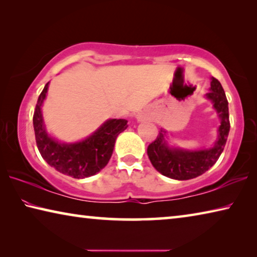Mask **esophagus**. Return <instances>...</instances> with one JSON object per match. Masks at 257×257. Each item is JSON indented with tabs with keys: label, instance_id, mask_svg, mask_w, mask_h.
I'll use <instances>...</instances> for the list:
<instances>
[{
	"label": "esophagus",
	"instance_id": "34e87169",
	"mask_svg": "<svg viewBox=\"0 0 257 257\" xmlns=\"http://www.w3.org/2000/svg\"><path fill=\"white\" fill-rule=\"evenodd\" d=\"M138 120H139V121L144 120V116H143V115H138Z\"/></svg>",
	"mask_w": 257,
	"mask_h": 257
}]
</instances>
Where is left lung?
Segmentation results:
<instances>
[{
  "mask_svg": "<svg viewBox=\"0 0 257 257\" xmlns=\"http://www.w3.org/2000/svg\"><path fill=\"white\" fill-rule=\"evenodd\" d=\"M206 97L211 99L221 119L214 146L201 151L171 149L164 139L165 132L161 130L155 141L147 147V155L153 167L163 176L176 180L193 179L212 168L223 152L230 130L228 99L220 81L213 77Z\"/></svg>",
  "mask_w": 257,
  "mask_h": 257,
  "instance_id": "1",
  "label": "left lung"
}]
</instances>
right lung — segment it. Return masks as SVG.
<instances>
[{"instance_id":"obj_1","label":"right lung","mask_w":257,"mask_h":257,"mask_svg":"<svg viewBox=\"0 0 257 257\" xmlns=\"http://www.w3.org/2000/svg\"><path fill=\"white\" fill-rule=\"evenodd\" d=\"M47 88L49 82L38 97L33 116L35 138L42 158L55 170L76 179L96 175L110 161L115 139L127 129L128 121L110 119L84 141L72 144L60 143L49 136L43 122L41 106L46 97Z\"/></svg>"}]
</instances>
